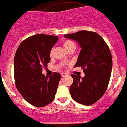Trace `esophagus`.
<instances>
[{
	"mask_svg": "<svg viewBox=\"0 0 127 127\" xmlns=\"http://www.w3.org/2000/svg\"><path fill=\"white\" fill-rule=\"evenodd\" d=\"M67 74H66V73H62V74H61V76L62 77H66V76H67Z\"/></svg>",
	"mask_w": 127,
	"mask_h": 127,
	"instance_id": "1",
	"label": "esophagus"
}]
</instances>
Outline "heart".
Listing matches in <instances>:
<instances>
[{
	"label": "heart",
	"mask_w": 127,
	"mask_h": 127,
	"mask_svg": "<svg viewBox=\"0 0 127 127\" xmlns=\"http://www.w3.org/2000/svg\"><path fill=\"white\" fill-rule=\"evenodd\" d=\"M63 44L64 47L65 49L68 52L70 50H74L75 49V44L72 40L69 39H66L65 40L63 41ZM53 52H54V48H52L50 50V56L52 57L53 55Z\"/></svg>",
	"instance_id": "b5f03b06"
}]
</instances>
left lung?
I'll return each mask as SVG.
<instances>
[{
    "instance_id": "8db88e82",
    "label": "left lung",
    "mask_w": 127,
    "mask_h": 127,
    "mask_svg": "<svg viewBox=\"0 0 127 127\" xmlns=\"http://www.w3.org/2000/svg\"><path fill=\"white\" fill-rule=\"evenodd\" d=\"M66 38L77 41L82 49L74 67H81L85 77L71 74L73 83L69 88L74 101L90 106L98 101L107 90L111 78L112 60L111 51L101 36L95 32L81 31L64 34Z\"/></svg>"
}]
</instances>
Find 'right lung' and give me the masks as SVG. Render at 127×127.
<instances>
[{
    "instance_id": "add662e5",
    "label": "right lung",
    "mask_w": 127,
    "mask_h": 127,
    "mask_svg": "<svg viewBox=\"0 0 127 127\" xmlns=\"http://www.w3.org/2000/svg\"><path fill=\"white\" fill-rule=\"evenodd\" d=\"M56 35L37 34L19 45L14 59V78L16 88L31 104L43 107L53 101L61 75L42 74L50 61V52L57 40Z\"/></svg>"
}]
</instances>
